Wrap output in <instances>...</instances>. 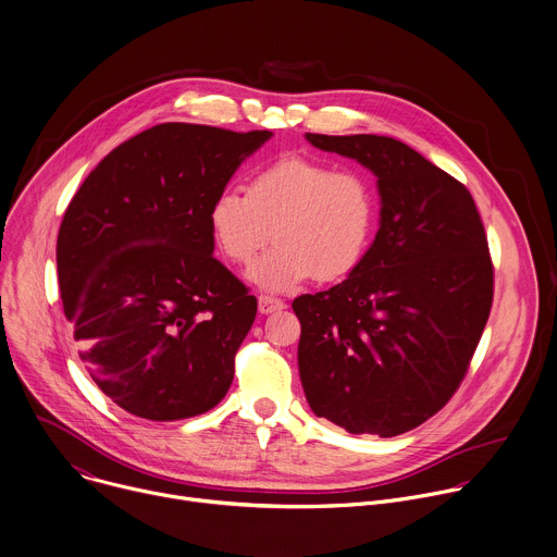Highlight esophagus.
Returning <instances> with one entry per match:
<instances>
[{
	"label": "esophagus",
	"mask_w": 557,
	"mask_h": 557,
	"mask_svg": "<svg viewBox=\"0 0 557 557\" xmlns=\"http://www.w3.org/2000/svg\"><path fill=\"white\" fill-rule=\"evenodd\" d=\"M258 308L262 314H271V312H277V310H284L286 304L273 295H260L258 299Z\"/></svg>",
	"instance_id": "1"
}]
</instances>
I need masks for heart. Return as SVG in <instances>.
Listing matches in <instances>:
<instances>
[{
    "label": "heart",
    "mask_w": 557,
    "mask_h": 557,
    "mask_svg": "<svg viewBox=\"0 0 557 557\" xmlns=\"http://www.w3.org/2000/svg\"><path fill=\"white\" fill-rule=\"evenodd\" d=\"M376 199L356 170L301 157H280L249 176L247 195L223 190L210 208V230L221 253L249 264L260 288L284 293L314 275L317 282L347 277L364 258L374 234Z\"/></svg>",
    "instance_id": "1"
}]
</instances>
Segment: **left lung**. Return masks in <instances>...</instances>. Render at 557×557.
I'll return each mask as SVG.
<instances>
[{"label":"left lung","mask_w":557,"mask_h":557,"mask_svg":"<svg viewBox=\"0 0 557 557\" xmlns=\"http://www.w3.org/2000/svg\"><path fill=\"white\" fill-rule=\"evenodd\" d=\"M306 139L379 176L381 230L349 277L301 295L299 376L314 416L396 437L459 389L490 317L494 267L466 185L385 135Z\"/></svg>","instance_id":"8db88e82"}]
</instances>
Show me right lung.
Returning <instances> with one entry per match:
<instances>
[{
    "instance_id": "obj_1",
    "label": "right lung",
    "mask_w": 557,
    "mask_h": 557,
    "mask_svg": "<svg viewBox=\"0 0 557 557\" xmlns=\"http://www.w3.org/2000/svg\"><path fill=\"white\" fill-rule=\"evenodd\" d=\"M269 137L157 124L113 148L67 206L63 310L94 383L137 418L201 416L234 381L258 299L212 256L210 208Z\"/></svg>"
}]
</instances>
